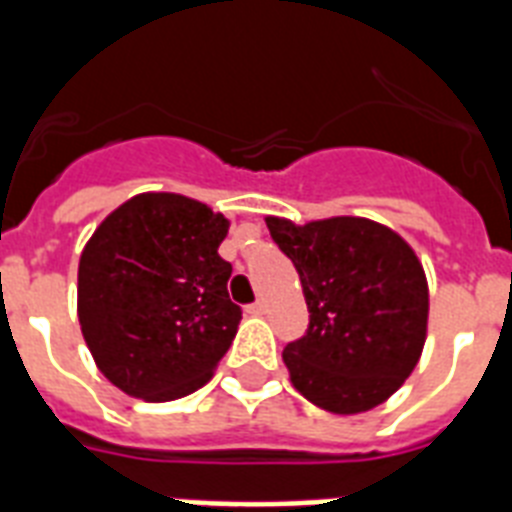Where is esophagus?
I'll list each match as a JSON object with an SVG mask.
<instances>
[{
	"instance_id": "1",
	"label": "esophagus",
	"mask_w": 512,
	"mask_h": 512,
	"mask_svg": "<svg viewBox=\"0 0 512 512\" xmlns=\"http://www.w3.org/2000/svg\"><path fill=\"white\" fill-rule=\"evenodd\" d=\"M247 313H249V316H263V313H265V303H263V300H257V303L247 305Z\"/></svg>"
}]
</instances>
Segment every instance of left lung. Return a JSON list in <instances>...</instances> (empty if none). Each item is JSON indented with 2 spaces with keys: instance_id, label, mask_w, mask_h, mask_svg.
<instances>
[{
  "instance_id": "8db88e82",
  "label": "left lung",
  "mask_w": 512,
  "mask_h": 512,
  "mask_svg": "<svg viewBox=\"0 0 512 512\" xmlns=\"http://www.w3.org/2000/svg\"><path fill=\"white\" fill-rule=\"evenodd\" d=\"M265 223L295 263L311 311L308 332L284 348L292 385L335 414L388 401L428 335V279L414 249L366 217Z\"/></svg>"
}]
</instances>
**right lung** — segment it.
Returning <instances> with one entry per match:
<instances>
[{
  "label": "right lung",
  "instance_id": "1",
  "mask_svg": "<svg viewBox=\"0 0 512 512\" xmlns=\"http://www.w3.org/2000/svg\"><path fill=\"white\" fill-rule=\"evenodd\" d=\"M231 220L180 193H138L79 257L76 313L95 364L127 396L175 401L212 380L241 308L217 255Z\"/></svg>",
  "mask_w": 512,
  "mask_h": 512
}]
</instances>
